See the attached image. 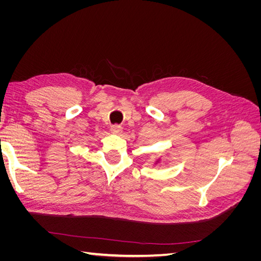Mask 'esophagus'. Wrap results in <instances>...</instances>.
Instances as JSON below:
<instances>
[{
    "label": "esophagus",
    "instance_id": "1",
    "mask_svg": "<svg viewBox=\"0 0 261 261\" xmlns=\"http://www.w3.org/2000/svg\"><path fill=\"white\" fill-rule=\"evenodd\" d=\"M111 132L112 133H114V134H120L122 130H123V127L121 125H118V124H113V125H111Z\"/></svg>",
    "mask_w": 261,
    "mask_h": 261
}]
</instances>
